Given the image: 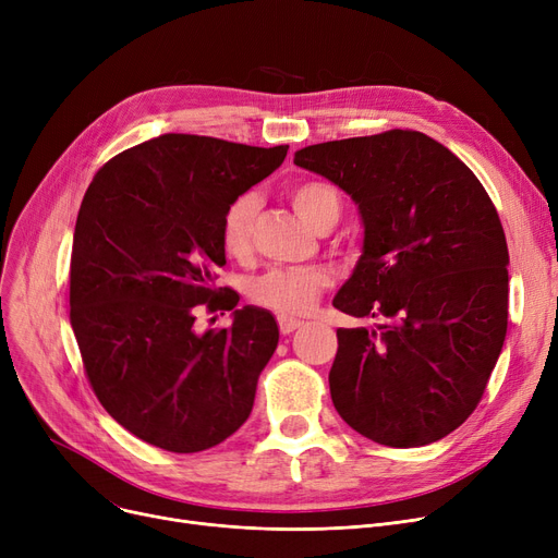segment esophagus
Masks as SVG:
<instances>
[{
	"instance_id": "1",
	"label": "esophagus",
	"mask_w": 558,
	"mask_h": 558,
	"mask_svg": "<svg viewBox=\"0 0 558 558\" xmlns=\"http://www.w3.org/2000/svg\"><path fill=\"white\" fill-rule=\"evenodd\" d=\"M278 326H280L282 335H291V332H296L299 328H303V320L289 318V316H278Z\"/></svg>"
}]
</instances>
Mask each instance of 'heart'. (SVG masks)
Segmentation results:
<instances>
[{"label": "heart", "mask_w": 558, "mask_h": 558, "mask_svg": "<svg viewBox=\"0 0 558 558\" xmlns=\"http://www.w3.org/2000/svg\"><path fill=\"white\" fill-rule=\"evenodd\" d=\"M291 203L312 230L326 221H339L341 215L339 194L328 183L310 181L294 187L291 190ZM257 208L259 201L255 192H246L230 203L221 221L223 248L230 255L244 257L248 253ZM328 282L326 271L320 269L280 267L255 278L248 287V296L259 307H267L280 316H299L307 314L318 303Z\"/></svg>", "instance_id": "1"}]
</instances>
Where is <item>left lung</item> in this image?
<instances>
[{
    "instance_id": "left-lung-1",
    "label": "left lung",
    "mask_w": 558,
    "mask_h": 558,
    "mask_svg": "<svg viewBox=\"0 0 558 558\" xmlns=\"http://www.w3.org/2000/svg\"><path fill=\"white\" fill-rule=\"evenodd\" d=\"M294 165L357 205L362 255L332 305L379 318L337 330L335 409L379 446L438 441L473 414L507 337L509 251L495 205L418 131L312 144Z\"/></svg>"
}]
</instances>
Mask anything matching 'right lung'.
Segmentation results:
<instances>
[{"label":"right lung","mask_w":558,"mask_h":558,"mask_svg":"<svg viewBox=\"0 0 558 558\" xmlns=\"http://www.w3.org/2000/svg\"><path fill=\"white\" fill-rule=\"evenodd\" d=\"M287 144L165 133L108 160L74 228L70 324L106 412L142 441L201 452L238 432L278 345L269 310L198 333L197 305L234 308L215 284L230 203L274 173Z\"/></svg>","instance_id":"right-lung-1"}]
</instances>
